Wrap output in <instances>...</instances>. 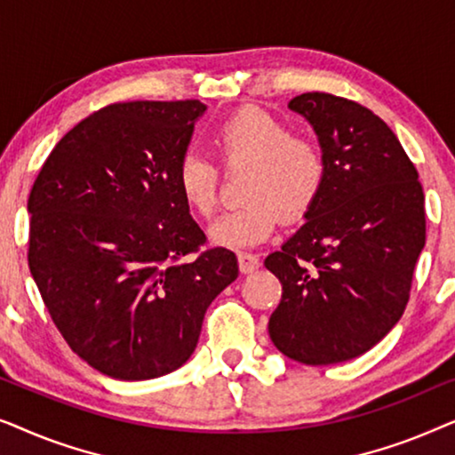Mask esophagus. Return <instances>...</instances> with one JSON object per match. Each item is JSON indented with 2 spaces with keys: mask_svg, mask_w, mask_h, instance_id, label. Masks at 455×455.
I'll return each instance as SVG.
<instances>
[{
  "mask_svg": "<svg viewBox=\"0 0 455 455\" xmlns=\"http://www.w3.org/2000/svg\"><path fill=\"white\" fill-rule=\"evenodd\" d=\"M238 265H240V271L242 273H252L257 271L260 267V260L257 254H251V252H240L238 254Z\"/></svg>",
  "mask_w": 455,
  "mask_h": 455,
  "instance_id": "1",
  "label": "esophagus"
}]
</instances>
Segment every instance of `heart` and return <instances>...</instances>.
Segmentation results:
<instances>
[{
	"label": "heart",
	"mask_w": 455,
	"mask_h": 455,
	"mask_svg": "<svg viewBox=\"0 0 455 455\" xmlns=\"http://www.w3.org/2000/svg\"><path fill=\"white\" fill-rule=\"evenodd\" d=\"M215 148L228 167H248L242 180L244 204L209 228L217 246L248 248L275 232L279 213L302 217L319 198L327 176L323 148L265 111L242 109L217 128ZM182 201L203 217L217 209V170L204 155L186 153L176 170Z\"/></svg>",
	"instance_id": "obj_1"
}]
</instances>
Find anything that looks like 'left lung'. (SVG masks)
I'll return each mask as SVG.
<instances>
[{"instance_id":"obj_1","label":"left lung","mask_w":455,"mask_h":455,"mask_svg":"<svg viewBox=\"0 0 455 455\" xmlns=\"http://www.w3.org/2000/svg\"><path fill=\"white\" fill-rule=\"evenodd\" d=\"M288 108L313 126L327 176L300 229L265 259L282 282L269 338L296 363L338 364L369 352L403 315L425 248V195L371 109L327 92Z\"/></svg>"}]
</instances>
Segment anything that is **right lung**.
<instances>
[{
  "label": "right lung",
  "mask_w": 455,
  "mask_h": 455,
  "mask_svg": "<svg viewBox=\"0 0 455 455\" xmlns=\"http://www.w3.org/2000/svg\"><path fill=\"white\" fill-rule=\"evenodd\" d=\"M201 101L116 103L61 139L28 196V267L68 346L103 375L145 381L195 352L209 304L238 277L180 196Z\"/></svg>",
  "instance_id": "1"
}]
</instances>
